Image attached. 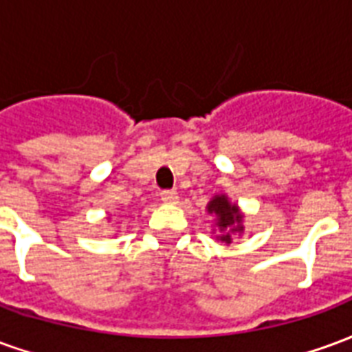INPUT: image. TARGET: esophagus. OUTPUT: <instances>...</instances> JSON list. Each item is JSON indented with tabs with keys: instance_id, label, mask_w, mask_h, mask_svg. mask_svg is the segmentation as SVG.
<instances>
[{
	"instance_id": "34e87169",
	"label": "esophagus",
	"mask_w": 352,
	"mask_h": 352,
	"mask_svg": "<svg viewBox=\"0 0 352 352\" xmlns=\"http://www.w3.org/2000/svg\"><path fill=\"white\" fill-rule=\"evenodd\" d=\"M160 199L164 201V204H169V206H173V204H177V201H179V196H177L175 190H164L160 194Z\"/></svg>"
}]
</instances>
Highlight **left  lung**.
Segmentation results:
<instances>
[{"mask_svg":"<svg viewBox=\"0 0 352 352\" xmlns=\"http://www.w3.org/2000/svg\"><path fill=\"white\" fill-rule=\"evenodd\" d=\"M207 213L214 214V234L219 241L232 243V236H243L245 214L226 194H214L207 204Z\"/></svg>","mask_w":352,"mask_h":352,"instance_id":"left-lung-1","label":"left lung"}]
</instances>
